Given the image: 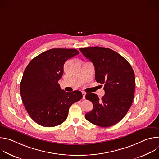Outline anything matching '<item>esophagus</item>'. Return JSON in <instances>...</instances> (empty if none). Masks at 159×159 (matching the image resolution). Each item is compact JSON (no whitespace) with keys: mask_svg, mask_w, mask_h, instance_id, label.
<instances>
[{"mask_svg":"<svg viewBox=\"0 0 159 159\" xmlns=\"http://www.w3.org/2000/svg\"><path fill=\"white\" fill-rule=\"evenodd\" d=\"M85 94H86V93H85L82 92V98H83L84 99H85Z\"/></svg>","mask_w":159,"mask_h":159,"instance_id":"1","label":"esophagus"}]
</instances>
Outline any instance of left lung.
<instances>
[{
	"label": "left lung",
	"mask_w": 159,
	"mask_h": 159,
	"mask_svg": "<svg viewBox=\"0 0 159 159\" xmlns=\"http://www.w3.org/2000/svg\"><path fill=\"white\" fill-rule=\"evenodd\" d=\"M79 50L94 64L96 82L104 84L105 94L101 99L94 93L86 94L93 109L86 113L85 119L101 127L115 125L126 115L133 101L135 77L132 67L110 48L95 47Z\"/></svg>",
	"instance_id": "1"
}]
</instances>
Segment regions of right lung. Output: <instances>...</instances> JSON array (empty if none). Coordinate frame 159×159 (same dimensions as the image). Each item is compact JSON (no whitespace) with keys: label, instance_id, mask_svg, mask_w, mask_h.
Here are the masks:
<instances>
[{"label":"right lung","instance_id":"1","mask_svg":"<svg viewBox=\"0 0 159 159\" xmlns=\"http://www.w3.org/2000/svg\"><path fill=\"white\" fill-rule=\"evenodd\" d=\"M79 53L76 49L53 48L39 54L26 66L20 93L26 110L38 125L53 127L61 124L71 105L82 98L79 90L65 92L58 83L65 62Z\"/></svg>","mask_w":159,"mask_h":159}]
</instances>
